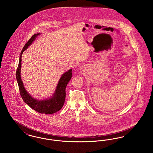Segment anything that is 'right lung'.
<instances>
[{
  "mask_svg": "<svg viewBox=\"0 0 153 153\" xmlns=\"http://www.w3.org/2000/svg\"><path fill=\"white\" fill-rule=\"evenodd\" d=\"M38 35H39V33L33 35L23 47L21 53L19 64L16 72V77L19 87L20 95L24 102L32 109H34L39 113L52 114L59 111L64 105L66 97V87L72 77V70L70 69L62 75L58 81L55 92L51 98L43 100H36L31 97V95L27 92L25 89L21 77L22 54L23 51H25L28 48L29 46L35 40L36 36Z\"/></svg>",
  "mask_w": 153,
  "mask_h": 153,
  "instance_id": "1",
  "label": "right lung"
}]
</instances>
